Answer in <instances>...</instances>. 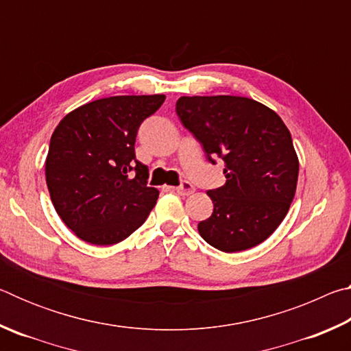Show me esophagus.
<instances>
[{"mask_svg":"<svg viewBox=\"0 0 351 351\" xmlns=\"http://www.w3.org/2000/svg\"><path fill=\"white\" fill-rule=\"evenodd\" d=\"M175 190H176V193L182 195V197H189V195H192L195 192V187L192 186V184L186 181V182H182L181 186H178Z\"/></svg>","mask_w":351,"mask_h":351,"instance_id":"34e87169","label":"esophagus"}]
</instances>
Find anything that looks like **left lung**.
<instances>
[{
	"mask_svg": "<svg viewBox=\"0 0 351 351\" xmlns=\"http://www.w3.org/2000/svg\"><path fill=\"white\" fill-rule=\"evenodd\" d=\"M176 112L209 161H224L226 184L207 192L213 212L198 224L199 235L223 252L260 245L295 193L299 158L289 130L276 111L240 96H182Z\"/></svg>",
	"mask_w": 351,
	"mask_h": 351,
	"instance_id": "8db88e82",
	"label": "left lung"
}]
</instances>
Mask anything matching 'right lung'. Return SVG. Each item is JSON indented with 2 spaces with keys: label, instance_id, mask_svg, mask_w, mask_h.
I'll use <instances>...</instances> for the list:
<instances>
[{
  "label": "right lung",
  "instance_id": "1",
  "mask_svg": "<svg viewBox=\"0 0 351 351\" xmlns=\"http://www.w3.org/2000/svg\"><path fill=\"white\" fill-rule=\"evenodd\" d=\"M164 94L112 96L68 112L51 136L46 184L62 221L91 245H116L144 224L158 189L147 186L148 167L136 159L144 119Z\"/></svg>",
  "mask_w": 351,
  "mask_h": 351
}]
</instances>
